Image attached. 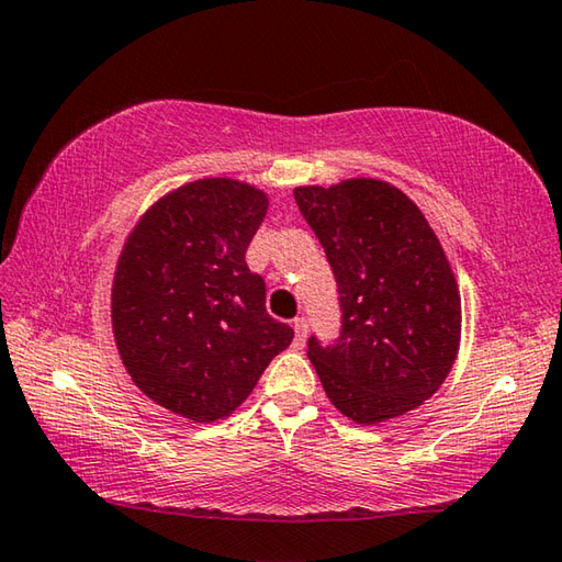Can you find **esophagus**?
<instances>
[{"instance_id": "esophagus-1", "label": "esophagus", "mask_w": 562, "mask_h": 562, "mask_svg": "<svg viewBox=\"0 0 562 562\" xmlns=\"http://www.w3.org/2000/svg\"><path fill=\"white\" fill-rule=\"evenodd\" d=\"M292 329H294V346L302 349L304 341H307V319H304V316H297V319L292 322Z\"/></svg>"}]
</instances>
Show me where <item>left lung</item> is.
<instances>
[{"mask_svg": "<svg viewBox=\"0 0 562 562\" xmlns=\"http://www.w3.org/2000/svg\"><path fill=\"white\" fill-rule=\"evenodd\" d=\"M294 199L331 262L341 294L339 344L307 356L341 415L379 425L415 411L450 375L462 297L425 213L383 179L297 187Z\"/></svg>", "mask_w": 562, "mask_h": 562, "instance_id": "1", "label": "left lung"}]
</instances>
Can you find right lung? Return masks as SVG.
<instances>
[{
	"label": "right lung",
	"instance_id": "right-lung-1",
	"mask_svg": "<svg viewBox=\"0 0 562 562\" xmlns=\"http://www.w3.org/2000/svg\"><path fill=\"white\" fill-rule=\"evenodd\" d=\"M268 193L231 177L171 189L120 250L110 316L122 366L151 403L191 423L238 411L294 331L265 312L246 250Z\"/></svg>",
	"mask_w": 562,
	"mask_h": 562
}]
</instances>
